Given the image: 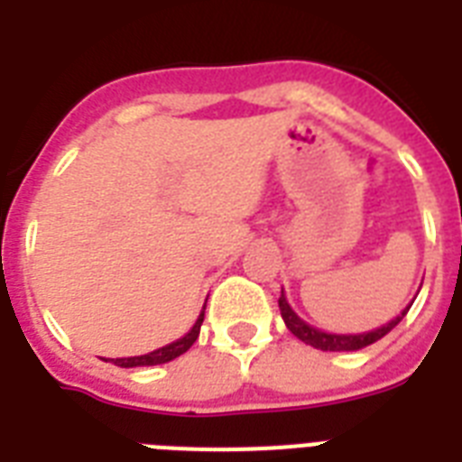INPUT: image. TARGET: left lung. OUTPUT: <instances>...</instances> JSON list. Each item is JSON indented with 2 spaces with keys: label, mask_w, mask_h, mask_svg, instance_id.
Segmentation results:
<instances>
[{
  "label": "left lung",
  "mask_w": 462,
  "mask_h": 462,
  "mask_svg": "<svg viewBox=\"0 0 462 462\" xmlns=\"http://www.w3.org/2000/svg\"><path fill=\"white\" fill-rule=\"evenodd\" d=\"M278 307H281V316L282 321H285V326L290 328V333L295 337H300L302 343L311 345V347H316V350H323V352H350V350H362V347H366V345L376 343V340H381V337L386 336V333H391V330L398 326V323L402 321V316L408 314L410 307H405V311H402L401 316H395L393 321H388L386 326H381V328L376 330H369V333H357V336H337V333H323V330L314 328V326H309V323H304L300 316L290 309L288 300H285V295L281 292V300H278Z\"/></svg>",
  "instance_id": "1"
}]
</instances>
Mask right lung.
Here are the masks:
<instances>
[{"instance_id":"add662e5","label":"right lung","mask_w":462,"mask_h":462,"mask_svg":"<svg viewBox=\"0 0 462 462\" xmlns=\"http://www.w3.org/2000/svg\"><path fill=\"white\" fill-rule=\"evenodd\" d=\"M206 309V307H203ZM201 323H203V311L201 316L196 319L194 328L189 330L187 336L180 337V340H174V343L165 345V347H160V350H153L148 352V355H141V357H122V359H115V365L117 366H125V369H129V366H153V365H165V362H170V359L180 357V355H184V352L191 347V345L196 343V337H199V330H201Z\"/></svg>"}]
</instances>
